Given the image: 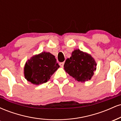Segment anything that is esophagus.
Listing matches in <instances>:
<instances>
[{
  "mask_svg": "<svg viewBox=\"0 0 121 121\" xmlns=\"http://www.w3.org/2000/svg\"><path fill=\"white\" fill-rule=\"evenodd\" d=\"M64 65V62H62L60 63V66H61V67H63Z\"/></svg>",
  "mask_w": 121,
  "mask_h": 121,
  "instance_id": "34e87169",
  "label": "esophagus"
}]
</instances>
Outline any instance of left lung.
<instances>
[{
  "label": "left lung",
  "instance_id": "obj_1",
  "mask_svg": "<svg viewBox=\"0 0 121 121\" xmlns=\"http://www.w3.org/2000/svg\"><path fill=\"white\" fill-rule=\"evenodd\" d=\"M96 65L91 55L78 49L72 52V56L66 60L64 67L70 76L82 82L91 80L96 70Z\"/></svg>",
  "mask_w": 121,
  "mask_h": 121
}]
</instances>
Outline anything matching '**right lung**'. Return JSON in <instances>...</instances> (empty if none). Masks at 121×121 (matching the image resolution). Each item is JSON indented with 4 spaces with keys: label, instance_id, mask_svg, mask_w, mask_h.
<instances>
[{
    "label": "right lung",
    "instance_id": "1",
    "mask_svg": "<svg viewBox=\"0 0 121 121\" xmlns=\"http://www.w3.org/2000/svg\"><path fill=\"white\" fill-rule=\"evenodd\" d=\"M60 67L55 56L49 52H43L28 60L25 64V78L34 85L47 82Z\"/></svg>",
    "mask_w": 121,
    "mask_h": 121
}]
</instances>
